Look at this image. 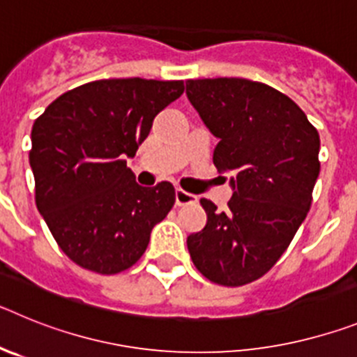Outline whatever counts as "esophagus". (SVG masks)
I'll return each mask as SVG.
<instances>
[{"label":"esophagus","mask_w":357,"mask_h":357,"mask_svg":"<svg viewBox=\"0 0 357 357\" xmlns=\"http://www.w3.org/2000/svg\"><path fill=\"white\" fill-rule=\"evenodd\" d=\"M193 202H197V197H195V195L188 193V191H184V189H181V188L175 189L176 206H188V204H193Z\"/></svg>","instance_id":"obj_1"}]
</instances>
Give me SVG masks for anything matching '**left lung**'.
I'll return each instance as SVG.
<instances>
[{
    "instance_id": "1",
    "label": "left lung",
    "mask_w": 357,
    "mask_h": 357,
    "mask_svg": "<svg viewBox=\"0 0 357 357\" xmlns=\"http://www.w3.org/2000/svg\"><path fill=\"white\" fill-rule=\"evenodd\" d=\"M185 93L220 139L214 166L236 173L225 211L200 200L207 223L189 236L188 250L214 284H248L272 270L307 216L320 135L291 98L261 82L198 78Z\"/></svg>"
}]
</instances>
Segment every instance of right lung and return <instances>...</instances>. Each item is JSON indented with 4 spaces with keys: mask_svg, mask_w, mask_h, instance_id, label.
I'll return each mask as SVG.
<instances>
[{
    "mask_svg": "<svg viewBox=\"0 0 357 357\" xmlns=\"http://www.w3.org/2000/svg\"><path fill=\"white\" fill-rule=\"evenodd\" d=\"M184 93L182 80L110 78L59 96L31 128L36 204L73 263L102 275L141 259L175 188H143L127 168L153 118Z\"/></svg>",
    "mask_w": 357,
    "mask_h": 357,
    "instance_id": "add662e5",
    "label": "right lung"
}]
</instances>
